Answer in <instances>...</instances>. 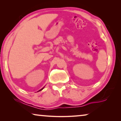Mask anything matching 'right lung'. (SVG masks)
Instances as JSON below:
<instances>
[{
	"label": "right lung",
	"mask_w": 121,
	"mask_h": 121,
	"mask_svg": "<svg viewBox=\"0 0 121 121\" xmlns=\"http://www.w3.org/2000/svg\"><path fill=\"white\" fill-rule=\"evenodd\" d=\"M44 87H43V88H42V89H40V90H39V91H42V90H43V89H44Z\"/></svg>",
	"instance_id": "add662e5"
}]
</instances>
